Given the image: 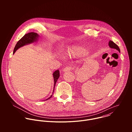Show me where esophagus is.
Returning <instances> with one entry per match:
<instances>
[{
	"instance_id": "obj_1",
	"label": "esophagus",
	"mask_w": 132,
	"mask_h": 132,
	"mask_svg": "<svg viewBox=\"0 0 132 132\" xmlns=\"http://www.w3.org/2000/svg\"><path fill=\"white\" fill-rule=\"evenodd\" d=\"M71 68H72L70 67H66L65 68H64L63 69V72H68V71H69L70 70H71Z\"/></svg>"
}]
</instances>
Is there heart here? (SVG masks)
<instances>
[{"label": "heart", "mask_w": 132, "mask_h": 132, "mask_svg": "<svg viewBox=\"0 0 132 132\" xmlns=\"http://www.w3.org/2000/svg\"><path fill=\"white\" fill-rule=\"evenodd\" d=\"M87 50L79 45H73L69 47L66 51V54L70 57H76L87 53Z\"/></svg>", "instance_id": "1"}]
</instances>
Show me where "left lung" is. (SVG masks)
I'll list each match as a JSON object with an SVG mask.
<instances>
[{"instance_id":"1","label":"left lung","mask_w":132,"mask_h":132,"mask_svg":"<svg viewBox=\"0 0 132 132\" xmlns=\"http://www.w3.org/2000/svg\"><path fill=\"white\" fill-rule=\"evenodd\" d=\"M109 46L111 48H114V49L118 51L119 52H120V48L119 47V46L113 41H110L109 42Z\"/></svg>"}]
</instances>
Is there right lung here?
I'll list each match as a JSON object with an SVG mask.
<instances>
[{
	"mask_svg": "<svg viewBox=\"0 0 132 132\" xmlns=\"http://www.w3.org/2000/svg\"><path fill=\"white\" fill-rule=\"evenodd\" d=\"M40 36L39 35V34H37L36 33L34 32H30V33H28L26 34H25L22 38L19 41L14 48V50H13V54H14L18 49H19V48L24 46V45H27L30 44H32L34 42H37L39 40ZM53 78H54V89H53V92L52 95L50 96V97H49L48 98H47V99H46L45 100H47L48 99H50L53 96V94L54 92V88H55V86L56 83V81L58 80V79L60 77V71L59 70H55L53 73Z\"/></svg>",
	"mask_w": 132,
	"mask_h": 132,
	"instance_id": "1",
	"label": "right lung"
}]
</instances>
